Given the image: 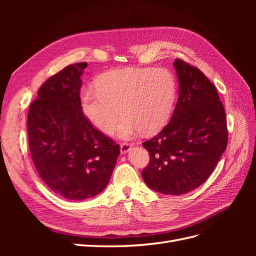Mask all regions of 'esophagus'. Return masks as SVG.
Masks as SVG:
<instances>
[{
	"label": "esophagus",
	"instance_id": "1",
	"mask_svg": "<svg viewBox=\"0 0 256 256\" xmlns=\"http://www.w3.org/2000/svg\"><path fill=\"white\" fill-rule=\"evenodd\" d=\"M130 147H131V144H129V143H126V142L122 143V144H120V152H122V154L128 152L130 150Z\"/></svg>",
	"mask_w": 256,
	"mask_h": 256
}]
</instances>
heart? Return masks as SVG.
<instances>
[{"label": "heart", "mask_w": 256, "mask_h": 256, "mask_svg": "<svg viewBox=\"0 0 256 256\" xmlns=\"http://www.w3.org/2000/svg\"><path fill=\"white\" fill-rule=\"evenodd\" d=\"M95 86L96 92H82L81 110L92 125L106 134L115 130L120 113L125 118L118 134L122 138L142 131L157 132L171 118L176 81L166 69H116L100 76Z\"/></svg>", "instance_id": "1"}]
</instances>
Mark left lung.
Masks as SVG:
<instances>
[{"instance_id": "8db88e82", "label": "left lung", "mask_w": 256, "mask_h": 256, "mask_svg": "<svg viewBox=\"0 0 256 256\" xmlns=\"http://www.w3.org/2000/svg\"><path fill=\"white\" fill-rule=\"evenodd\" d=\"M180 94L172 118L143 143L150 164L142 172L148 187L180 196L204 184L228 146L226 116L214 85L198 68L176 58Z\"/></svg>"}]
</instances>
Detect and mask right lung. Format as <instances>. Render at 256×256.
Wrapping results in <instances>:
<instances>
[{"label": "right lung", "mask_w": 256, "mask_h": 256, "mask_svg": "<svg viewBox=\"0 0 256 256\" xmlns=\"http://www.w3.org/2000/svg\"><path fill=\"white\" fill-rule=\"evenodd\" d=\"M88 63L65 67L46 81L30 104V156L44 182L68 200L96 196L109 182L120 145L100 132L81 110V76Z\"/></svg>", "instance_id": "add662e5"}]
</instances>
